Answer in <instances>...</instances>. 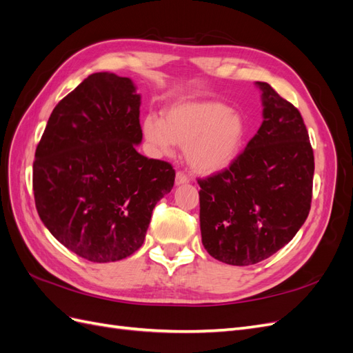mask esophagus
<instances>
[{
  "mask_svg": "<svg viewBox=\"0 0 353 353\" xmlns=\"http://www.w3.org/2000/svg\"><path fill=\"white\" fill-rule=\"evenodd\" d=\"M188 176L184 174V172H176L175 175V185H183V184H187L188 183Z\"/></svg>",
  "mask_w": 353,
  "mask_h": 353,
  "instance_id": "esophagus-1",
  "label": "esophagus"
}]
</instances>
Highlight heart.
Returning <instances> with one entry per match:
<instances>
[{
	"instance_id": "obj_1",
	"label": "heart",
	"mask_w": 353,
	"mask_h": 353,
	"mask_svg": "<svg viewBox=\"0 0 353 353\" xmlns=\"http://www.w3.org/2000/svg\"><path fill=\"white\" fill-rule=\"evenodd\" d=\"M245 122L239 112L213 100H187L169 105L163 117L143 121L145 141L159 154L184 147L190 168L199 174H216L230 168L241 152Z\"/></svg>"
}]
</instances>
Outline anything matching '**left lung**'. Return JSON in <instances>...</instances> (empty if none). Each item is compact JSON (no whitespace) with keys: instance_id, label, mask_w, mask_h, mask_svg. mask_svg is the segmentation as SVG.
I'll return each instance as SVG.
<instances>
[{"instance_id":"obj_1","label":"left lung","mask_w":353,"mask_h":353,"mask_svg":"<svg viewBox=\"0 0 353 353\" xmlns=\"http://www.w3.org/2000/svg\"><path fill=\"white\" fill-rule=\"evenodd\" d=\"M263 121L234 163L199 179L201 243L223 263L270 258L301 230L311 209L314 152L299 110L266 82Z\"/></svg>"}]
</instances>
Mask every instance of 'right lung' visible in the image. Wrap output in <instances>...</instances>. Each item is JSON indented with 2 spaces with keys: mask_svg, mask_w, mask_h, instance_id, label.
Masks as SVG:
<instances>
[{
  "mask_svg": "<svg viewBox=\"0 0 353 353\" xmlns=\"http://www.w3.org/2000/svg\"><path fill=\"white\" fill-rule=\"evenodd\" d=\"M141 95L130 78L99 72L52 110L35 152L41 221L91 262H116L141 248L156 203L174 187L168 162L137 152Z\"/></svg>",
  "mask_w": 353,
  "mask_h": 353,
  "instance_id": "right-lung-1",
  "label": "right lung"
}]
</instances>
